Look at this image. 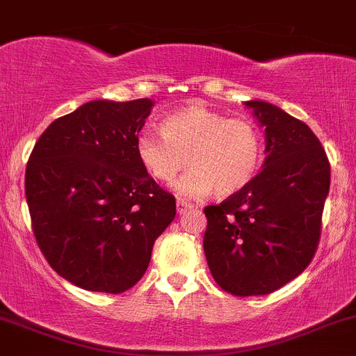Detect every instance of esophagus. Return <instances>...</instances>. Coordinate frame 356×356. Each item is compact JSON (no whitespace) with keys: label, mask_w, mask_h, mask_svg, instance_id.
<instances>
[{"label":"esophagus","mask_w":356,"mask_h":356,"mask_svg":"<svg viewBox=\"0 0 356 356\" xmlns=\"http://www.w3.org/2000/svg\"><path fill=\"white\" fill-rule=\"evenodd\" d=\"M189 208H193V204L188 203V201H184V200H177V213H179V215H182V213H184L186 209H189Z\"/></svg>","instance_id":"obj_1"}]
</instances>
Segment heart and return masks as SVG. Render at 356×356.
<instances>
[{
  "mask_svg": "<svg viewBox=\"0 0 356 356\" xmlns=\"http://www.w3.org/2000/svg\"><path fill=\"white\" fill-rule=\"evenodd\" d=\"M160 133L136 138V156L149 177L172 184L186 167L177 189L186 196H204L215 189L220 197L232 196L257 174L263 138L250 119L225 118L204 106H188L167 115Z\"/></svg>",
  "mask_w": 356,
  "mask_h": 356,
  "instance_id": "obj_1",
  "label": "heart"
}]
</instances>
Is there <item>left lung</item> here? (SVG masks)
I'll return each mask as SVG.
<instances>
[{"mask_svg": "<svg viewBox=\"0 0 356 356\" xmlns=\"http://www.w3.org/2000/svg\"><path fill=\"white\" fill-rule=\"evenodd\" d=\"M266 133L264 168L238 193L204 208L209 271L235 297L268 295L309 266L321 238L331 167L300 119L250 100Z\"/></svg>", "mask_w": 356, "mask_h": 356, "instance_id": "1", "label": "left lung"}]
</instances>
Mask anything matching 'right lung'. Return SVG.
Listing matches in <instances>:
<instances>
[{"instance_id":"1","label":"right lung","mask_w":356,"mask_h":356,"mask_svg":"<svg viewBox=\"0 0 356 356\" xmlns=\"http://www.w3.org/2000/svg\"><path fill=\"white\" fill-rule=\"evenodd\" d=\"M153 102L93 100L51 122L25 170L37 245L88 291L122 293L143 278L175 197L145 172L136 138Z\"/></svg>"}]
</instances>
